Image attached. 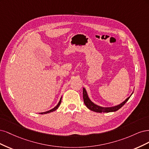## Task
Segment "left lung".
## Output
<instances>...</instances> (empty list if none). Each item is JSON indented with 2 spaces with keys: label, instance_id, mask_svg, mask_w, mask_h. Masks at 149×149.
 Returning <instances> with one entry per match:
<instances>
[{
  "label": "left lung",
  "instance_id": "obj_1",
  "mask_svg": "<svg viewBox=\"0 0 149 149\" xmlns=\"http://www.w3.org/2000/svg\"><path fill=\"white\" fill-rule=\"evenodd\" d=\"M131 96L130 97H129L126 100H124L123 103L119 104V105H117V106H115L113 107H109V108H103L102 107H99L98 105L94 104L92 101L89 99L87 93L86 92L85 89L84 88H83V98H84V102L85 106L87 107L89 109L97 113H109V112L116 111L118 109L121 108L123 106H124V104L127 102L129 98H130Z\"/></svg>",
  "mask_w": 149,
  "mask_h": 149
}]
</instances>
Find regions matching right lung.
Returning <instances> with one entry per match:
<instances>
[{"label": "right lung", "instance_id": "right-lung-1", "mask_svg": "<svg viewBox=\"0 0 149 149\" xmlns=\"http://www.w3.org/2000/svg\"><path fill=\"white\" fill-rule=\"evenodd\" d=\"M61 99H62V98H61V99H60V101H59V103L57 104V106L56 107H55L54 108H52V109H51V110H49V111H46V112H43V113H41L40 114H46V113H51V112H52V111H54L55 110H56L57 108H58V107L60 106V104H61Z\"/></svg>", "mask_w": 149, "mask_h": 149}]
</instances>
